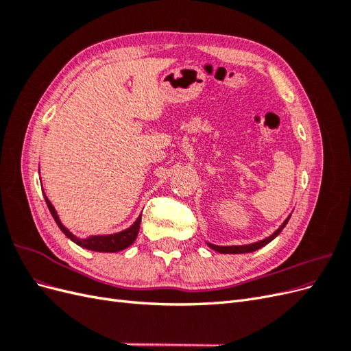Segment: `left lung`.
<instances>
[{
  "instance_id": "obj_1",
  "label": "left lung",
  "mask_w": 351,
  "mask_h": 351,
  "mask_svg": "<svg viewBox=\"0 0 351 351\" xmlns=\"http://www.w3.org/2000/svg\"><path fill=\"white\" fill-rule=\"evenodd\" d=\"M290 217H291V215L287 217V219H285V221L282 222V224L278 227V230H275L269 237L263 239V240H259V241H256V243H252V244H243V246H217V244H212V243H209V241H206V244H208V246H209L212 250H215V252H218V253H224V254L250 253V252L258 250V249H261V247H263V246H267L268 243H271L275 237H277V236L280 234V232L282 231V228L287 226V222H289Z\"/></svg>"
}]
</instances>
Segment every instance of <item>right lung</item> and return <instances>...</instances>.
I'll list each match as a JSON object with an SVG mask.
<instances>
[{"mask_svg": "<svg viewBox=\"0 0 351 351\" xmlns=\"http://www.w3.org/2000/svg\"><path fill=\"white\" fill-rule=\"evenodd\" d=\"M44 197H45V202H47L52 218H54V221L57 222L58 228L64 232L67 239H70L73 243H76L77 246H80L83 249L93 250V252H102V253H115V252H120V250H124L129 247L130 244L134 243L137 234H139L142 214L137 217V219L129 228H125L123 231L112 232V234H92L88 237H79L76 234H73V232L64 224H62L54 205L51 204L45 192H44Z\"/></svg>", "mask_w": 351, "mask_h": 351, "instance_id": "add662e5", "label": "right lung"}]
</instances>
